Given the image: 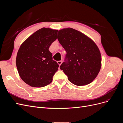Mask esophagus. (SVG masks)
<instances>
[{"mask_svg": "<svg viewBox=\"0 0 123 123\" xmlns=\"http://www.w3.org/2000/svg\"><path fill=\"white\" fill-rule=\"evenodd\" d=\"M57 62V64H58L59 66H61V64H62V61H58Z\"/></svg>", "mask_w": 123, "mask_h": 123, "instance_id": "obj_1", "label": "esophagus"}]
</instances>
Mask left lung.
Wrapping results in <instances>:
<instances>
[{"mask_svg":"<svg viewBox=\"0 0 123 123\" xmlns=\"http://www.w3.org/2000/svg\"><path fill=\"white\" fill-rule=\"evenodd\" d=\"M57 39L66 51L60 69L71 83L76 86L91 83L101 68L100 51L94 42L72 28L59 30Z\"/></svg>","mask_w":123,"mask_h":123,"instance_id":"1","label":"left lung"}]
</instances>
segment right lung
<instances>
[{"instance_id":"1","label":"right lung","mask_w":123,"mask_h":123,"mask_svg":"<svg viewBox=\"0 0 123 123\" xmlns=\"http://www.w3.org/2000/svg\"><path fill=\"white\" fill-rule=\"evenodd\" d=\"M58 30L43 28L22 43L16 64L21 79L33 87H43L50 84L59 65L49 50L57 39Z\"/></svg>"}]
</instances>
